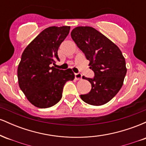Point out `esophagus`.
Here are the masks:
<instances>
[{
	"label": "esophagus",
	"instance_id": "34e87169",
	"mask_svg": "<svg viewBox=\"0 0 146 146\" xmlns=\"http://www.w3.org/2000/svg\"><path fill=\"white\" fill-rule=\"evenodd\" d=\"M82 77V75L81 73H75V80H81Z\"/></svg>",
	"mask_w": 146,
	"mask_h": 146
}]
</instances>
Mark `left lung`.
I'll return each instance as SVG.
<instances>
[{
  "label": "left lung",
  "mask_w": 146,
  "mask_h": 146,
  "mask_svg": "<svg viewBox=\"0 0 146 146\" xmlns=\"http://www.w3.org/2000/svg\"><path fill=\"white\" fill-rule=\"evenodd\" d=\"M72 39L95 73L93 78H84L91 84L88 94L81 95L84 102L93 106L108 103L121 89L127 72L125 60L115 43L91 27H77L71 33Z\"/></svg>",
  "instance_id": "1"
}]
</instances>
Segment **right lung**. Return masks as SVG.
<instances>
[{"instance_id": "1", "label": "right lung", "mask_w": 146, "mask_h": 146, "mask_svg": "<svg viewBox=\"0 0 146 146\" xmlns=\"http://www.w3.org/2000/svg\"><path fill=\"white\" fill-rule=\"evenodd\" d=\"M69 26L49 27L25 48L18 67L20 88L33 106L46 108L61 100L64 84L73 80L71 68L63 71L51 66L59 60L58 50L70 31Z\"/></svg>"}]
</instances>
